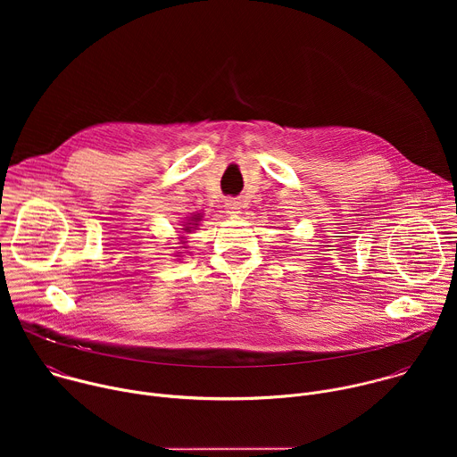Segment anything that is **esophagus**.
<instances>
[{
    "label": "esophagus",
    "instance_id": "34e87169",
    "mask_svg": "<svg viewBox=\"0 0 457 457\" xmlns=\"http://www.w3.org/2000/svg\"><path fill=\"white\" fill-rule=\"evenodd\" d=\"M224 208H226L228 213L237 215V213H240V201L238 199H226Z\"/></svg>",
    "mask_w": 457,
    "mask_h": 457
}]
</instances>
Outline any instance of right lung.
Returning a JSON list of instances; mask_svg holds the SVG:
<instances>
[{"mask_svg":"<svg viewBox=\"0 0 457 457\" xmlns=\"http://www.w3.org/2000/svg\"><path fill=\"white\" fill-rule=\"evenodd\" d=\"M193 220H195V222H197V220H201V219H199V217H193ZM186 231H189V226L186 228Z\"/></svg>","mask_w":457,"mask_h":457,"instance_id":"right-lung-1","label":"right lung"}]
</instances>
